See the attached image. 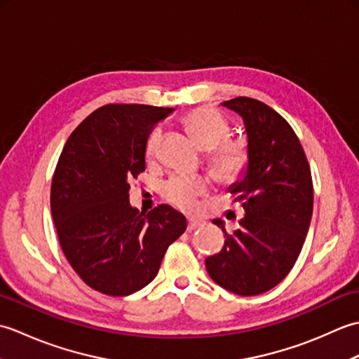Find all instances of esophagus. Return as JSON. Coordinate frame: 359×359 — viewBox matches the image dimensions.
Instances as JSON below:
<instances>
[{"mask_svg":"<svg viewBox=\"0 0 359 359\" xmlns=\"http://www.w3.org/2000/svg\"><path fill=\"white\" fill-rule=\"evenodd\" d=\"M203 225H205V222H203V220H201V219H189L187 230L191 233L194 230H199V228H202Z\"/></svg>","mask_w":359,"mask_h":359,"instance_id":"34e87169","label":"esophagus"}]
</instances>
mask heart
Wrapping results in <instances>:
<instances>
[{"mask_svg":"<svg viewBox=\"0 0 359 359\" xmlns=\"http://www.w3.org/2000/svg\"><path fill=\"white\" fill-rule=\"evenodd\" d=\"M182 125L199 144L207 151V166L220 184L231 185L238 182L247 170L248 149L245 142L231 139L230 125L220 114L211 108H196L182 118ZM162 133L152 131L147 142V157L156 158L158 154ZM210 191V184L202 177L174 175L162 189L165 199L182 210H194L197 199Z\"/></svg>","mask_w":359,"mask_h":359,"instance_id":"heart-1","label":"heart"}]
</instances>
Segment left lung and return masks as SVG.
<instances>
[{"label": "left lung", "mask_w": 359, "mask_h": 359, "mask_svg": "<svg viewBox=\"0 0 359 359\" xmlns=\"http://www.w3.org/2000/svg\"><path fill=\"white\" fill-rule=\"evenodd\" d=\"M222 106L238 112L248 137V165L230 189L245 216L207 257L211 279L228 292L255 296L276 287L299 256L313 212V182L306 152L288 121L270 106L236 97Z\"/></svg>", "instance_id": "8db88e82"}]
</instances>
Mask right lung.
<instances>
[{"label":"right lung","instance_id":"add662e5","mask_svg":"<svg viewBox=\"0 0 359 359\" xmlns=\"http://www.w3.org/2000/svg\"><path fill=\"white\" fill-rule=\"evenodd\" d=\"M171 108L104 104L74 129L52 177L50 210L58 241L86 285L128 296L157 276L168 247L187 230L170 205L140 212L129 182L144 171L148 137Z\"/></svg>","mask_w":359,"mask_h":359}]
</instances>
